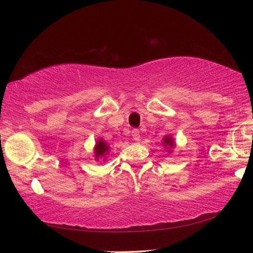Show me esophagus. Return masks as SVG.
<instances>
[{
	"label": "esophagus",
	"instance_id": "1",
	"mask_svg": "<svg viewBox=\"0 0 253 253\" xmlns=\"http://www.w3.org/2000/svg\"><path fill=\"white\" fill-rule=\"evenodd\" d=\"M131 136H132V139H134L135 142H139V140H140V135H139L138 129H132L131 130Z\"/></svg>",
	"mask_w": 253,
	"mask_h": 253
}]
</instances>
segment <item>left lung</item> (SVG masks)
<instances>
[{"instance_id": "8db88e82", "label": "left lung", "mask_w": 253, "mask_h": 253, "mask_svg": "<svg viewBox=\"0 0 253 253\" xmlns=\"http://www.w3.org/2000/svg\"><path fill=\"white\" fill-rule=\"evenodd\" d=\"M163 145H164L165 147H169V148H173L175 146V143L172 137H170L169 135L165 136L164 139H163Z\"/></svg>"}]
</instances>
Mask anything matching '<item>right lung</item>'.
I'll return each mask as SVG.
<instances>
[{
    "label": "right lung",
    "mask_w": 253,
    "mask_h": 253,
    "mask_svg": "<svg viewBox=\"0 0 253 253\" xmlns=\"http://www.w3.org/2000/svg\"><path fill=\"white\" fill-rule=\"evenodd\" d=\"M108 152H109V146L104 142V139L102 138L98 139V142L96 143V146H95L96 160H98L99 157H104L106 154H108ZM104 161H106V158H104Z\"/></svg>",
    "instance_id": "right-lung-1"
}]
</instances>
